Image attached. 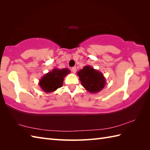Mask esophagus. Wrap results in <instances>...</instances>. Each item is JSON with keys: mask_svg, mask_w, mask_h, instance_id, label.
Returning <instances> with one entry per match:
<instances>
[{"mask_svg": "<svg viewBox=\"0 0 150 150\" xmlns=\"http://www.w3.org/2000/svg\"><path fill=\"white\" fill-rule=\"evenodd\" d=\"M71 71L75 73H76V71H77V69H76L75 67H73V68H71Z\"/></svg>", "mask_w": 150, "mask_h": 150, "instance_id": "obj_1", "label": "esophagus"}]
</instances>
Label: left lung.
<instances>
[{"instance_id": "obj_1", "label": "left lung", "mask_w": 150, "mask_h": 150, "mask_svg": "<svg viewBox=\"0 0 150 150\" xmlns=\"http://www.w3.org/2000/svg\"><path fill=\"white\" fill-rule=\"evenodd\" d=\"M77 75L82 86L91 93H98L106 84L103 73L90 66H84L77 72Z\"/></svg>"}]
</instances>
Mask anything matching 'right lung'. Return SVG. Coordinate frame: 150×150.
<instances>
[{
	"label": "right lung",
	"mask_w": 150,
	"mask_h": 150,
	"mask_svg": "<svg viewBox=\"0 0 150 150\" xmlns=\"http://www.w3.org/2000/svg\"><path fill=\"white\" fill-rule=\"evenodd\" d=\"M70 72L68 68H54L40 79L39 85L45 93H52L62 86L64 77Z\"/></svg>",
	"instance_id": "obj_1"
}]
</instances>
